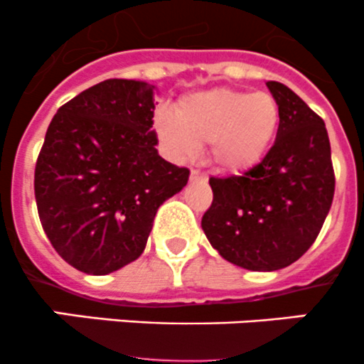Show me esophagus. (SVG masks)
Instances as JSON below:
<instances>
[{
	"label": "esophagus",
	"mask_w": 364,
	"mask_h": 364,
	"mask_svg": "<svg viewBox=\"0 0 364 364\" xmlns=\"http://www.w3.org/2000/svg\"><path fill=\"white\" fill-rule=\"evenodd\" d=\"M190 179H204L205 181V174H203L199 168H192V172H190Z\"/></svg>",
	"instance_id": "esophagus-1"
}]
</instances>
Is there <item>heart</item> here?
<instances>
[{"instance_id": "b5f03b06", "label": "heart", "mask_w": 364, "mask_h": 364, "mask_svg": "<svg viewBox=\"0 0 364 364\" xmlns=\"http://www.w3.org/2000/svg\"><path fill=\"white\" fill-rule=\"evenodd\" d=\"M280 127V105L267 91L230 87L199 91L181 98L176 112L161 109L155 128L176 159L192 156L209 144V159L222 172L240 174L259 164Z\"/></svg>"}]
</instances>
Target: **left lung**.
Masks as SVG:
<instances>
[{
  "label": "left lung",
  "instance_id": "1",
  "mask_svg": "<svg viewBox=\"0 0 364 364\" xmlns=\"http://www.w3.org/2000/svg\"><path fill=\"white\" fill-rule=\"evenodd\" d=\"M267 87L280 105L277 141L241 176L209 178L213 203L203 216L211 247L236 266L277 271L314 245L335 196L328 130L285 84Z\"/></svg>",
  "mask_w": 364,
  "mask_h": 364
}]
</instances>
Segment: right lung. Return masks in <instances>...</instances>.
I'll return each instance as SVG.
<instances>
[{
    "mask_svg": "<svg viewBox=\"0 0 364 364\" xmlns=\"http://www.w3.org/2000/svg\"><path fill=\"white\" fill-rule=\"evenodd\" d=\"M155 86L107 79L58 109L35 167L40 222L75 269L109 274L144 252L156 211L188 181L153 130Z\"/></svg>",
    "mask_w": 364,
    "mask_h": 364,
    "instance_id": "obj_1",
    "label": "right lung"
}]
</instances>
